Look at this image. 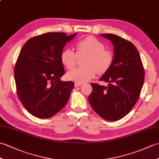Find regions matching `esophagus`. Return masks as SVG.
<instances>
[{"label":"esophagus","mask_w":159,"mask_h":159,"mask_svg":"<svg viewBox=\"0 0 159 159\" xmlns=\"http://www.w3.org/2000/svg\"><path fill=\"white\" fill-rule=\"evenodd\" d=\"M83 85V83H74V85H75V87H79V86H81Z\"/></svg>","instance_id":"1"}]
</instances>
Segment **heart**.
<instances>
[{
  "label": "heart",
  "instance_id": "obj_1",
  "mask_svg": "<svg viewBox=\"0 0 159 159\" xmlns=\"http://www.w3.org/2000/svg\"><path fill=\"white\" fill-rule=\"evenodd\" d=\"M78 56L86 54L84 60L85 67H76L67 73L69 80L76 83H85L95 77L97 71L105 73L113 62V55L109 50H104V45L100 40L92 36L81 39L76 43ZM63 65L67 69H72L75 65L76 55L71 48H65L60 55Z\"/></svg>",
  "mask_w": 159,
  "mask_h": 159
}]
</instances>
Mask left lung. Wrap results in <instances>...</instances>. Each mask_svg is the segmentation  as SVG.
I'll list each match as a JSON object with an SVG mask.
<instances>
[{
	"mask_svg": "<svg viewBox=\"0 0 159 159\" xmlns=\"http://www.w3.org/2000/svg\"><path fill=\"white\" fill-rule=\"evenodd\" d=\"M112 43L113 62L100 80L108 86L92 83L88 100L95 112L107 121H117L133 109L144 82V70L136 47L114 34H100Z\"/></svg>",
	"mask_w": 159,
	"mask_h": 159,
	"instance_id": "obj_1",
	"label": "left lung"
}]
</instances>
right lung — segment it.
Instances as JSON below:
<instances>
[{
    "label": "right lung",
    "mask_w": 159,
    "mask_h": 159,
    "mask_svg": "<svg viewBox=\"0 0 159 159\" xmlns=\"http://www.w3.org/2000/svg\"><path fill=\"white\" fill-rule=\"evenodd\" d=\"M76 34L44 33L29 39L20 50L14 68L17 93L33 116L51 117L68 101L74 83L61 80L65 70L60 55Z\"/></svg>",
    "instance_id": "1"
}]
</instances>
